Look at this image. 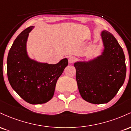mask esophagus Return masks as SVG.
<instances>
[{"instance_id":"1","label":"esophagus","mask_w":131,"mask_h":131,"mask_svg":"<svg viewBox=\"0 0 131 131\" xmlns=\"http://www.w3.org/2000/svg\"><path fill=\"white\" fill-rule=\"evenodd\" d=\"M76 60V58L74 57H70L68 58V61L70 63H74Z\"/></svg>"}]
</instances>
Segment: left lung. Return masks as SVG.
Masks as SVG:
<instances>
[{"instance_id":"obj_1","label":"left lung","mask_w":131,"mask_h":131,"mask_svg":"<svg viewBox=\"0 0 131 131\" xmlns=\"http://www.w3.org/2000/svg\"><path fill=\"white\" fill-rule=\"evenodd\" d=\"M105 49L101 56L89 62H77L76 78L81 97L94 104L106 103L116 95L126 74L123 49L107 31L102 32Z\"/></svg>"}]
</instances>
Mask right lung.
<instances>
[{
  "instance_id": "obj_1",
  "label": "right lung",
  "mask_w": 131,
  "mask_h": 131,
  "mask_svg": "<svg viewBox=\"0 0 131 131\" xmlns=\"http://www.w3.org/2000/svg\"><path fill=\"white\" fill-rule=\"evenodd\" d=\"M33 26L23 31L15 40L7 57V73L13 89L28 103H45L53 97L57 81L68 61L61 60L55 64L31 60L26 52V41Z\"/></svg>"
}]
</instances>
